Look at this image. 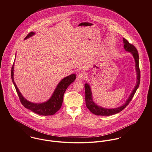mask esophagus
<instances>
[{"label": "esophagus", "instance_id": "esophagus-1", "mask_svg": "<svg viewBox=\"0 0 152 152\" xmlns=\"http://www.w3.org/2000/svg\"><path fill=\"white\" fill-rule=\"evenodd\" d=\"M77 78L78 79V80H80V81H82V80H84L86 78V74L84 73H83V72H81L78 75H77Z\"/></svg>", "mask_w": 152, "mask_h": 152}]
</instances>
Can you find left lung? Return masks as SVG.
<instances>
[{"instance_id":"1","label":"left lung","mask_w":152,"mask_h":152,"mask_svg":"<svg viewBox=\"0 0 152 152\" xmlns=\"http://www.w3.org/2000/svg\"><path fill=\"white\" fill-rule=\"evenodd\" d=\"M124 42V47L126 51L129 52L133 56L134 61H135V69L136 72V84L133 91H132L131 94L128 98V99L125 101V104H123L122 106L119 107L115 108H103L96 104L93 100L92 91L91 89V87L89 84L86 83L85 84V91H86V106L88 109L94 114L96 115H101V116H110L112 115H115L122 111L126 107V106L129 104L130 101L133 98L136 90L137 89L138 87L139 86L140 84V69L139 66V54L138 52L135 48V47L129 43L125 39H123Z\"/></svg>"}]
</instances>
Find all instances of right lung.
I'll use <instances>...</instances> for the list:
<instances>
[{
    "instance_id": "1",
    "label": "right lung",
    "mask_w": 152,
    "mask_h": 152,
    "mask_svg": "<svg viewBox=\"0 0 152 152\" xmlns=\"http://www.w3.org/2000/svg\"><path fill=\"white\" fill-rule=\"evenodd\" d=\"M35 34L34 31H31L28 34V35L25 37L24 40L28 39ZM14 66L15 63L12 66L11 70V77L12 80L16 88V92L19 97L20 101L22 105L29 110L33 111V112L37 113L40 115L48 116L53 115L55 114L61 108L62 103L63 101V96L65 91L68 87L73 83L76 79L75 74H71L62 79V80L58 84L56 89L54 91L51 97L47 101L43 103H33L27 100L23 95L19 89L17 87L16 83L14 81Z\"/></svg>"
}]
</instances>
